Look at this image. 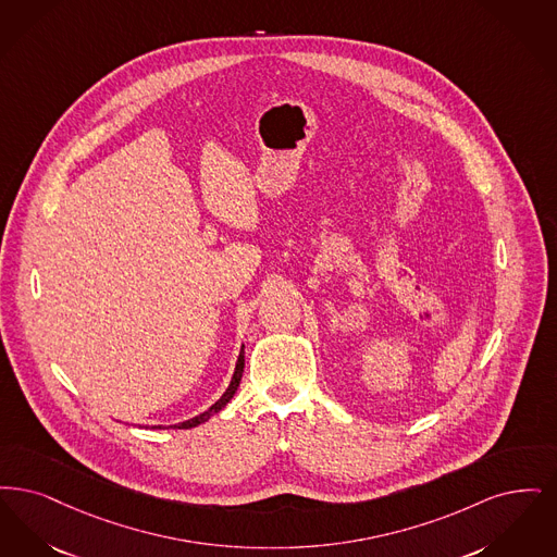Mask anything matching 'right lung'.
Segmentation results:
<instances>
[{
	"label": "right lung",
	"instance_id": "add662e5",
	"mask_svg": "<svg viewBox=\"0 0 557 557\" xmlns=\"http://www.w3.org/2000/svg\"><path fill=\"white\" fill-rule=\"evenodd\" d=\"M243 368H245V347L242 345V351H239V358H237V363H235V372H233V379H231V385L226 387V391L222 393V397L218 399L214 406H210L208 410L201 411L199 416H195V418H189V420H185V422H178V424H170L172 429H194L197 424H203V422H208L214 413L222 410L231 399H233V395L237 393V388H239V383H242L243 376ZM169 426V429H170ZM153 429H162V424H158V426H153Z\"/></svg>",
	"mask_w": 557,
	"mask_h": 557
}]
</instances>
